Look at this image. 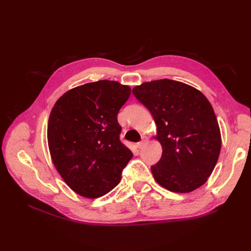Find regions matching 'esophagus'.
Listing matches in <instances>:
<instances>
[{
    "instance_id": "obj_1",
    "label": "esophagus",
    "mask_w": 251,
    "mask_h": 251,
    "mask_svg": "<svg viewBox=\"0 0 251 251\" xmlns=\"http://www.w3.org/2000/svg\"><path fill=\"white\" fill-rule=\"evenodd\" d=\"M147 141H148V138L147 137H143L141 141H139L137 144H136V147H137L138 149H142L144 147V144L147 143Z\"/></svg>"
}]
</instances>
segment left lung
I'll return each mask as SVG.
<instances>
[{
    "instance_id": "8db88e82",
    "label": "left lung",
    "mask_w": 251,
    "mask_h": 251,
    "mask_svg": "<svg viewBox=\"0 0 251 251\" xmlns=\"http://www.w3.org/2000/svg\"><path fill=\"white\" fill-rule=\"evenodd\" d=\"M157 126L162 156L151 168L158 184L186 194L202 186L217 164L221 132L210 102L199 90L181 81L159 79L133 88Z\"/></svg>"
}]
</instances>
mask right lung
I'll return each instance as SVG.
<instances>
[{
  "instance_id": "right-lung-1",
  "label": "right lung",
  "mask_w": 251,
  "mask_h": 251,
  "mask_svg": "<svg viewBox=\"0 0 251 251\" xmlns=\"http://www.w3.org/2000/svg\"><path fill=\"white\" fill-rule=\"evenodd\" d=\"M131 88L114 80H98L60 96L48 121L52 162L73 192L100 198L115 187L133 153L119 140L117 114Z\"/></svg>"
}]
</instances>
